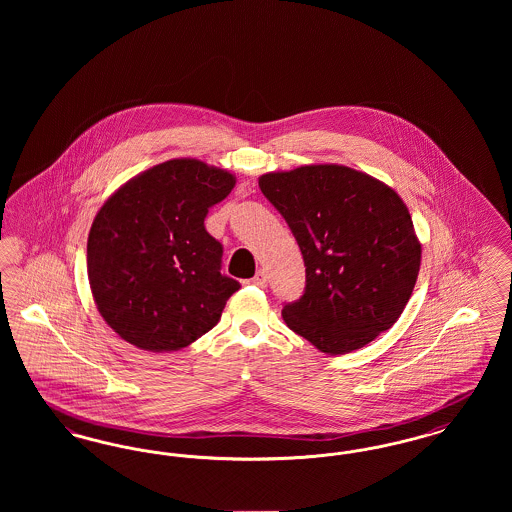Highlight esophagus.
Instances as JSON below:
<instances>
[{"label":"esophagus","instance_id":"esophagus-1","mask_svg":"<svg viewBox=\"0 0 512 512\" xmlns=\"http://www.w3.org/2000/svg\"><path fill=\"white\" fill-rule=\"evenodd\" d=\"M255 286H259V288H265L268 282L267 272L265 270H257V274L253 276V280H251Z\"/></svg>","mask_w":512,"mask_h":512}]
</instances>
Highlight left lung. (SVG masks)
<instances>
[{"label":"left lung","instance_id":"left-lung-1","mask_svg":"<svg viewBox=\"0 0 512 512\" xmlns=\"http://www.w3.org/2000/svg\"><path fill=\"white\" fill-rule=\"evenodd\" d=\"M259 188L305 261V293L282 311L288 328L328 355L390 330L411 299L422 253L399 194L343 165L267 172Z\"/></svg>","mask_w":512,"mask_h":512}]
</instances>
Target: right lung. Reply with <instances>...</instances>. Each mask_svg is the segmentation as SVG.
<instances>
[{
	"instance_id": "right-lung-1",
	"label": "right lung",
	"mask_w": 512,
	"mask_h": 512,
	"mask_svg": "<svg viewBox=\"0 0 512 512\" xmlns=\"http://www.w3.org/2000/svg\"><path fill=\"white\" fill-rule=\"evenodd\" d=\"M234 186L232 172L182 157L136 174L101 205L88 234V280L122 340L169 353L219 322L240 282L220 274L222 245L203 220Z\"/></svg>"
}]
</instances>
